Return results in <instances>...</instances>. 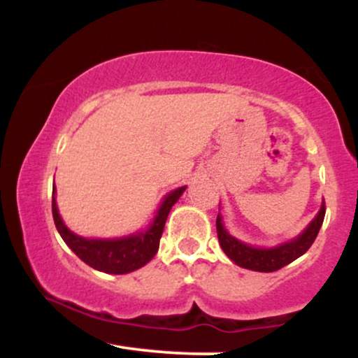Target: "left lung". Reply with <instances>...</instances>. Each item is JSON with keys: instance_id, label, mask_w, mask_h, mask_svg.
Returning <instances> with one entry per match:
<instances>
[{"instance_id": "left-lung-1", "label": "left lung", "mask_w": 358, "mask_h": 358, "mask_svg": "<svg viewBox=\"0 0 358 358\" xmlns=\"http://www.w3.org/2000/svg\"><path fill=\"white\" fill-rule=\"evenodd\" d=\"M324 210L327 208H324L323 202L318 215L310 222V225L303 231V234H299L296 239L271 249L252 248V245L237 241L224 227L220 215H217V236H219L222 250L237 266L250 271H259V273H273V271L285 268L289 262L296 261L299 256H303L311 248L323 224Z\"/></svg>"}]
</instances>
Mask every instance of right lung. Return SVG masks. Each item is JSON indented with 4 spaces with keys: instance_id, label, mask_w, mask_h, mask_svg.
<instances>
[{
    "instance_id": "right-lung-1",
    "label": "right lung",
    "mask_w": 358,
    "mask_h": 358,
    "mask_svg": "<svg viewBox=\"0 0 358 358\" xmlns=\"http://www.w3.org/2000/svg\"><path fill=\"white\" fill-rule=\"evenodd\" d=\"M185 188L187 187H180L171 193H168L146 231L121 237V239H84V237L69 231L67 225L62 220L59 208H57L55 185H53V220H55V227L62 239L73 250V254L80 261H84L90 268L102 271V273L126 274L143 268L158 252L159 239H162L163 229H165L168 213H170L171 207L176 203V200L182 196Z\"/></svg>"
}]
</instances>
